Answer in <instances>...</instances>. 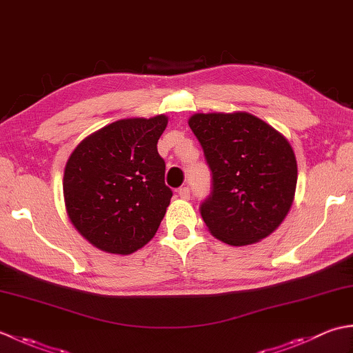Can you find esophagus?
<instances>
[{
	"label": "esophagus",
	"instance_id": "34e87169",
	"mask_svg": "<svg viewBox=\"0 0 353 353\" xmlns=\"http://www.w3.org/2000/svg\"><path fill=\"white\" fill-rule=\"evenodd\" d=\"M177 194H179V197H182V199H191V191L188 186H182V188H179Z\"/></svg>",
	"mask_w": 353,
	"mask_h": 353
}]
</instances>
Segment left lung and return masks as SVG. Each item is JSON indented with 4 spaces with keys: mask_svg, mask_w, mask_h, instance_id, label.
Instances as JSON below:
<instances>
[{
    "mask_svg": "<svg viewBox=\"0 0 353 353\" xmlns=\"http://www.w3.org/2000/svg\"><path fill=\"white\" fill-rule=\"evenodd\" d=\"M212 174L200 214L230 245L261 241L279 226L294 199L296 156L272 125L245 112L196 114L188 121Z\"/></svg>",
    "mask_w": 353,
    "mask_h": 353,
    "instance_id": "8db88e82",
    "label": "left lung"
}]
</instances>
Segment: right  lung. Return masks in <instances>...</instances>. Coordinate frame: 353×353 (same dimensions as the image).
Masks as SVG:
<instances>
[{
	"label": "right lung",
	"mask_w": 353,
	"mask_h": 353,
	"mask_svg": "<svg viewBox=\"0 0 353 353\" xmlns=\"http://www.w3.org/2000/svg\"><path fill=\"white\" fill-rule=\"evenodd\" d=\"M167 123L163 115L119 119L81 141L66 162V211L99 249L129 254L154 236L172 197L157 153Z\"/></svg>",
	"instance_id": "obj_1"
}]
</instances>
